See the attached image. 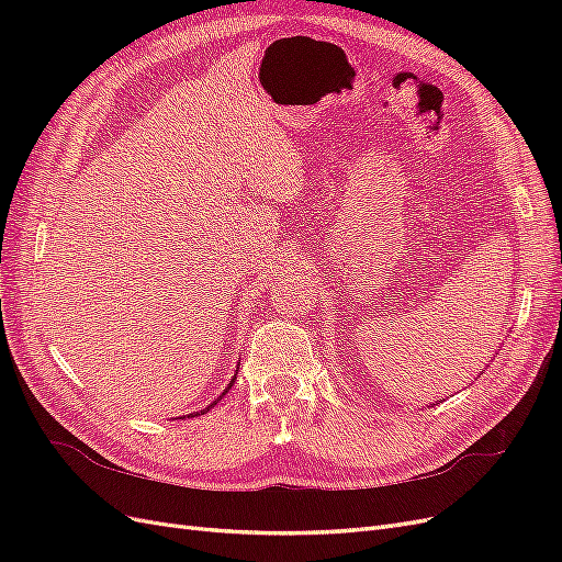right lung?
<instances>
[{
    "label": "right lung",
    "mask_w": 562,
    "mask_h": 562,
    "mask_svg": "<svg viewBox=\"0 0 562 562\" xmlns=\"http://www.w3.org/2000/svg\"><path fill=\"white\" fill-rule=\"evenodd\" d=\"M232 384H234V380H232V382H229V386H227V389H225V391H223V396H225V394H227V391H229V389H232ZM223 396H220V398H223ZM220 398H217V401H220ZM217 401H215V403H217ZM215 403H213V405H215ZM209 407H211V405H209ZM209 407H206V411H209Z\"/></svg>",
    "instance_id": "1"
}]
</instances>
